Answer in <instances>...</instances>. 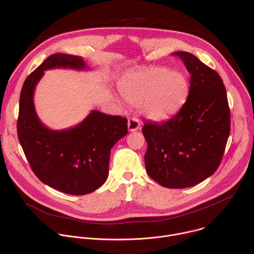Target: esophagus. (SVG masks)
Masks as SVG:
<instances>
[{
    "label": "esophagus",
    "mask_w": 254,
    "mask_h": 254,
    "mask_svg": "<svg viewBox=\"0 0 254 254\" xmlns=\"http://www.w3.org/2000/svg\"><path fill=\"white\" fill-rule=\"evenodd\" d=\"M128 129L130 132H135L140 129V120L136 117H132L128 121Z\"/></svg>",
    "instance_id": "esophagus-1"
}]
</instances>
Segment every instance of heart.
Segmentation results:
<instances>
[{
    "mask_svg": "<svg viewBox=\"0 0 254 254\" xmlns=\"http://www.w3.org/2000/svg\"><path fill=\"white\" fill-rule=\"evenodd\" d=\"M190 91L187 76L167 67L128 75L119 85L122 98L153 121H163L182 109Z\"/></svg>",
    "mask_w": 254,
    "mask_h": 254,
    "instance_id": "heart-1",
    "label": "heart"
}]
</instances>
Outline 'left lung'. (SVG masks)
<instances>
[{
    "mask_svg": "<svg viewBox=\"0 0 254 254\" xmlns=\"http://www.w3.org/2000/svg\"><path fill=\"white\" fill-rule=\"evenodd\" d=\"M190 74L182 109L167 121L145 122L146 173L169 189L192 187L217 170L230 135L231 117L221 77L196 57L176 52Z\"/></svg>",
    "mask_w": 254,
    "mask_h": 254,
    "instance_id": "obj_1",
    "label": "left lung"
}]
</instances>
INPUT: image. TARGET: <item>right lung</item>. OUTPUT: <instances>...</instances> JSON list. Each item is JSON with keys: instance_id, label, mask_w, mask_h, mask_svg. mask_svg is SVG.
Segmentation results:
<instances>
[{"instance_id": "obj_1", "label": "right lung", "mask_w": 254, "mask_h": 254, "mask_svg": "<svg viewBox=\"0 0 254 254\" xmlns=\"http://www.w3.org/2000/svg\"><path fill=\"white\" fill-rule=\"evenodd\" d=\"M52 68L88 69L81 57L59 53L26 78L19 99L18 140L40 181L64 193L87 194L107 180L110 149L128 133L127 119L92 110L72 128L46 127L37 115L33 96L44 71Z\"/></svg>"}]
</instances>
